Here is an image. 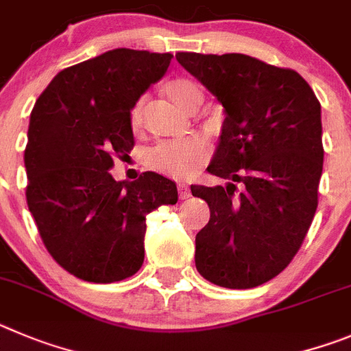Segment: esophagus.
Segmentation results:
<instances>
[{
  "mask_svg": "<svg viewBox=\"0 0 351 351\" xmlns=\"http://www.w3.org/2000/svg\"><path fill=\"white\" fill-rule=\"evenodd\" d=\"M178 195L180 199H189L191 197V189L185 183H178Z\"/></svg>",
  "mask_w": 351,
  "mask_h": 351,
  "instance_id": "obj_1",
  "label": "esophagus"
}]
</instances>
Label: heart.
<instances>
[{
  "instance_id": "b5f03b06",
  "label": "heart",
  "mask_w": 351,
  "mask_h": 351,
  "mask_svg": "<svg viewBox=\"0 0 351 351\" xmlns=\"http://www.w3.org/2000/svg\"><path fill=\"white\" fill-rule=\"evenodd\" d=\"M169 99L187 112H195L203 103V90L187 78H175L164 85ZM129 125L134 132L143 125V99L136 101L129 112ZM211 147L206 138L189 136L156 145L147 154V164L156 171L171 178H191L210 160Z\"/></svg>"
}]
</instances>
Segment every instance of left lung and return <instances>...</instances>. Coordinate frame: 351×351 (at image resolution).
<instances>
[{
  "mask_svg": "<svg viewBox=\"0 0 351 351\" xmlns=\"http://www.w3.org/2000/svg\"><path fill=\"white\" fill-rule=\"evenodd\" d=\"M176 61L226 108L208 173L229 183L191 187L210 206L195 236V267L215 285L254 289L289 266L313 222L324 168L320 101L298 71L245 53L178 52Z\"/></svg>",
  "mask_w": 351,
  "mask_h": 351,
  "instance_id": "obj_1",
  "label": "left lung"
}]
</instances>
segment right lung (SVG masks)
I'll use <instances>...</instances> for the list:
<instances>
[{
    "label": "right lung",
    "instance_id": "add662e5",
    "mask_svg": "<svg viewBox=\"0 0 351 351\" xmlns=\"http://www.w3.org/2000/svg\"><path fill=\"white\" fill-rule=\"evenodd\" d=\"M171 53L115 49L59 71L31 112L26 199L52 258L84 282L113 283L143 264L150 211L178 201L147 171L115 182L113 157L134 147L129 112L166 73Z\"/></svg>",
    "mask_w": 351,
    "mask_h": 351
}]
</instances>
